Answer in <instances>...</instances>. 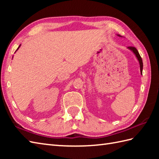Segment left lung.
<instances>
[{
  "label": "left lung",
  "mask_w": 159,
  "mask_h": 159,
  "mask_svg": "<svg viewBox=\"0 0 159 159\" xmlns=\"http://www.w3.org/2000/svg\"><path fill=\"white\" fill-rule=\"evenodd\" d=\"M117 36L120 37V38H122V36H121L120 35H117ZM128 50H131L132 52H133L134 53V55L136 56L137 59L138 60V61H139V65H140V72H141V74H142V71H143V61H142V59H141V57L139 55V52H138V50L136 49V48H134V47H132V46H130V47H128L127 48Z\"/></svg>",
  "instance_id": "8db88e82"
}]
</instances>
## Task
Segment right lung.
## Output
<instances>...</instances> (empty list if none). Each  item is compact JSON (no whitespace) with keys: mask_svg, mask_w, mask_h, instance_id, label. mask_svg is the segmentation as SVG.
Masks as SVG:
<instances>
[{"mask_svg":"<svg viewBox=\"0 0 159 159\" xmlns=\"http://www.w3.org/2000/svg\"><path fill=\"white\" fill-rule=\"evenodd\" d=\"M20 45L19 46V47H18V48H17V50H16V51H17V50H18L19 49V48H20Z\"/></svg>","mask_w":159,"mask_h":159,"instance_id":"right-lung-1","label":"right lung"}]
</instances>
